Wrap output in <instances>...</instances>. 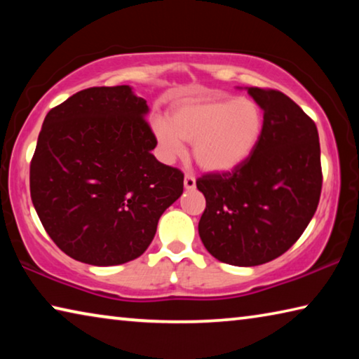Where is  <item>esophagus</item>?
<instances>
[{
	"instance_id": "34e87169",
	"label": "esophagus",
	"mask_w": 359,
	"mask_h": 359,
	"mask_svg": "<svg viewBox=\"0 0 359 359\" xmlns=\"http://www.w3.org/2000/svg\"><path fill=\"white\" fill-rule=\"evenodd\" d=\"M184 187H185V190H194V188H196V180H194L193 175H190V174L185 175Z\"/></svg>"
}]
</instances>
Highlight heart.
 Here are the masks:
<instances>
[{
  "instance_id": "heart-1",
  "label": "heart",
  "mask_w": 359,
  "mask_h": 359,
  "mask_svg": "<svg viewBox=\"0 0 359 359\" xmlns=\"http://www.w3.org/2000/svg\"><path fill=\"white\" fill-rule=\"evenodd\" d=\"M158 150L166 161L185 154L193 142V158L205 172L224 174L244 165L264 133V114L250 98H193L169 111L168 121L151 123Z\"/></svg>"
}]
</instances>
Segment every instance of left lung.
Instances as JSON below:
<instances>
[{
	"label": "left lung",
	"instance_id": "8db88e82",
	"mask_svg": "<svg viewBox=\"0 0 359 359\" xmlns=\"http://www.w3.org/2000/svg\"><path fill=\"white\" fill-rule=\"evenodd\" d=\"M264 112L257 150L233 172L198 179L205 210L198 231L218 261L258 266L276 259L301 238L321 193L317 126L277 90L245 87Z\"/></svg>",
	"mask_w": 359,
	"mask_h": 359
}]
</instances>
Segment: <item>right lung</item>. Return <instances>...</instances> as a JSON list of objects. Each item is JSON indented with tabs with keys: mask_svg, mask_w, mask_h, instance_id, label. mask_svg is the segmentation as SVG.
<instances>
[{
	"mask_svg": "<svg viewBox=\"0 0 359 359\" xmlns=\"http://www.w3.org/2000/svg\"><path fill=\"white\" fill-rule=\"evenodd\" d=\"M147 101L130 85L82 90L46 115L29 166L42 226L68 257L128 263L184 193V174L151 155Z\"/></svg>",
	"mask_w": 359,
	"mask_h": 359,
	"instance_id": "obj_1",
	"label": "right lung"
}]
</instances>
